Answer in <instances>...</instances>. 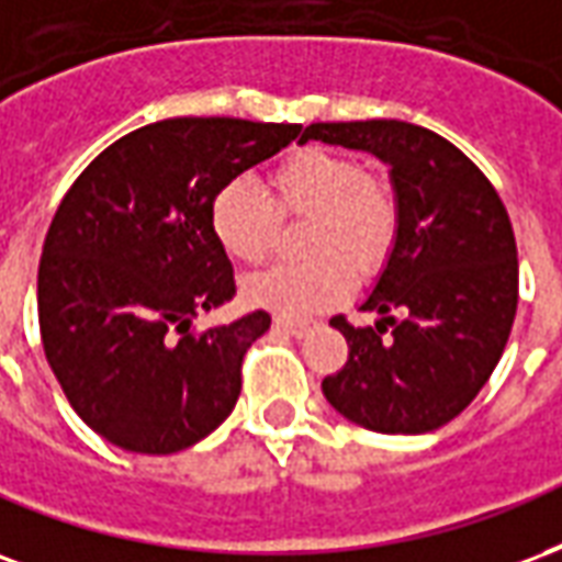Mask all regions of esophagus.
Returning a JSON list of instances; mask_svg holds the SVG:
<instances>
[{"instance_id":"esophagus-1","label":"esophagus","mask_w":562,"mask_h":562,"mask_svg":"<svg viewBox=\"0 0 562 562\" xmlns=\"http://www.w3.org/2000/svg\"><path fill=\"white\" fill-rule=\"evenodd\" d=\"M276 329L284 331V335H293V338H305L311 329H314V323H299V321H286V317H276Z\"/></svg>"}]
</instances>
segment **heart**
<instances>
[{
  "label": "heart",
  "instance_id": "obj_1",
  "mask_svg": "<svg viewBox=\"0 0 562 562\" xmlns=\"http://www.w3.org/2000/svg\"><path fill=\"white\" fill-rule=\"evenodd\" d=\"M269 196L284 215H308L302 251L314 254L281 263L245 281V302L278 317H308L329 308L353 290V260L374 269L398 231V203L376 176L359 173V164L341 151H293L269 176ZM272 206L251 182L231 179L209 203V231L231 260L263 263L272 245Z\"/></svg>",
  "mask_w": 562,
  "mask_h": 562
}]
</instances>
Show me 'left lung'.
Instances as JSON below:
<instances>
[{
	"instance_id": "8db88e82",
	"label": "left lung",
	"mask_w": 562,
	"mask_h": 562,
	"mask_svg": "<svg viewBox=\"0 0 562 562\" xmlns=\"http://www.w3.org/2000/svg\"><path fill=\"white\" fill-rule=\"evenodd\" d=\"M323 140L386 161L398 233L362 302L374 326L331 317L350 356L323 380L335 411L376 434H425L452 422L488 383L518 308V248L488 176L428 128L398 119L314 122Z\"/></svg>"
}]
</instances>
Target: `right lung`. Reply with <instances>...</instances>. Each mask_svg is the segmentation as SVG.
<instances>
[{
	"label": "right lung",
	"mask_w": 562,
	"mask_h": 562,
	"mask_svg": "<svg viewBox=\"0 0 562 562\" xmlns=\"http://www.w3.org/2000/svg\"><path fill=\"white\" fill-rule=\"evenodd\" d=\"M299 131L161 119L110 143L63 196L38 266L41 344L68 404L113 446L182 452L236 407L241 359L272 317L194 331L200 311L236 296L209 203Z\"/></svg>",
	"instance_id": "add662e5"
}]
</instances>
